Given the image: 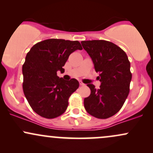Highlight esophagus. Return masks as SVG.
<instances>
[{"instance_id": "esophagus-1", "label": "esophagus", "mask_w": 153, "mask_h": 153, "mask_svg": "<svg viewBox=\"0 0 153 153\" xmlns=\"http://www.w3.org/2000/svg\"><path fill=\"white\" fill-rule=\"evenodd\" d=\"M80 85H85V84H84V83H83V82H80Z\"/></svg>"}]
</instances>
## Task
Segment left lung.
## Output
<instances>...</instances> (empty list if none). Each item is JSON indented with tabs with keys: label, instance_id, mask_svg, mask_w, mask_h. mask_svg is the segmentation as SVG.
Returning <instances> with one entry per match:
<instances>
[{
	"label": "left lung",
	"instance_id": "obj_1",
	"mask_svg": "<svg viewBox=\"0 0 153 153\" xmlns=\"http://www.w3.org/2000/svg\"><path fill=\"white\" fill-rule=\"evenodd\" d=\"M81 44L99 73L97 78L101 82L99 89L88 84L91 94L84 99V107L96 118H109L122 108L129 95L130 62L124 51L111 42L89 40Z\"/></svg>",
	"mask_w": 153,
	"mask_h": 153
}]
</instances>
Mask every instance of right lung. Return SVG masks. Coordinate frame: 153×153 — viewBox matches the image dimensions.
<instances>
[{
  "label": "right lung",
  "instance_id": "right-lung-1",
  "mask_svg": "<svg viewBox=\"0 0 153 153\" xmlns=\"http://www.w3.org/2000/svg\"><path fill=\"white\" fill-rule=\"evenodd\" d=\"M82 50L78 41L50 39L36 43L26 56L22 67L23 91L33 110L44 118L62 115L68 99L79 87L76 79L65 80L57 72L62 68L70 54Z\"/></svg>",
  "mask_w": 153,
  "mask_h": 153
}]
</instances>
